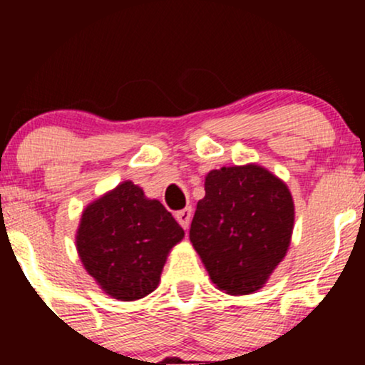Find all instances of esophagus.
Returning a JSON list of instances; mask_svg holds the SVG:
<instances>
[{"label": "esophagus", "mask_w": 365, "mask_h": 365, "mask_svg": "<svg viewBox=\"0 0 365 365\" xmlns=\"http://www.w3.org/2000/svg\"><path fill=\"white\" fill-rule=\"evenodd\" d=\"M175 217H177V221L182 228H188V225H190V220H192V207H185L182 209V211H177L175 212Z\"/></svg>", "instance_id": "obj_1"}]
</instances>
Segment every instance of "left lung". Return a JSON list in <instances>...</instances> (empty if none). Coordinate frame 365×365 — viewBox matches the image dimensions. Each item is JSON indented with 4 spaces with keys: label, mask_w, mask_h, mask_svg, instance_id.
<instances>
[{
    "label": "left lung",
    "mask_w": 365,
    "mask_h": 365,
    "mask_svg": "<svg viewBox=\"0 0 365 365\" xmlns=\"http://www.w3.org/2000/svg\"><path fill=\"white\" fill-rule=\"evenodd\" d=\"M190 242L211 282L230 295L264 287L290 247L295 207L287 183L259 165L209 171Z\"/></svg>",
    "instance_id": "left-lung-1"
}]
</instances>
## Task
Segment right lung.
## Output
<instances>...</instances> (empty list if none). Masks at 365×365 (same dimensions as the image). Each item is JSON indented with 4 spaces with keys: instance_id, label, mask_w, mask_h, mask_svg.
Segmentation results:
<instances>
[{
    "instance_id": "1",
    "label": "right lung",
    "mask_w": 365,
    "mask_h": 365,
    "mask_svg": "<svg viewBox=\"0 0 365 365\" xmlns=\"http://www.w3.org/2000/svg\"><path fill=\"white\" fill-rule=\"evenodd\" d=\"M183 228L156 199L130 180L83 209L77 250L86 271L116 300L154 292Z\"/></svg>"
}]
</instances>
